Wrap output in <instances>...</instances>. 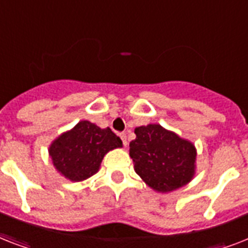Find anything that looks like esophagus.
I'll return each mask as SVG.
<instances>
[{
	"mask_svg": "<svg viewBox=\"0 0 248 248\" xmlns=\"http://www.w3.org/2000/svg\"><path fill=\"white\" fill-rule=\"evenodd\" d=\"M121 139H122V141H124V145H127L128 140H127V135L124 134V132H122V134H120Z\"/></svg>",
	"mask_w": 248,
	"mask_h": 248,
	"instance_id": "obj_1",
	"label": "esophagus"
}]
</instances>
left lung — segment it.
<instances>
[{"label": "left lung", "instance_id": "1", "mask_svg": "<svg viewBox=\"0 0 248 248\" xmlns=\"http://www.w3.org/2000/svg\"><path fill=\"white\" fill-rule=\"evenodd\" d=\"M130 143V157L136 173L157 192H172L194 176L196 148L161 124L135 128Z\"/></svg>", "mask_w": 248, "mask_h": 248}]
</instances>
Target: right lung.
<instances>
[{"label":"right lung","mask_w":248,"mask_h":248,"mask_svg":"<svg viewBox=\"0 0 248 248\" xmlns=\"http://www.w3.org/2000/svg\"><path fill=\"white\" fill-rule=\"evenodd\" d=\"M121 147L122 140L109 127L81 121L54 140L48 153L62 175L72 181H82L97 172L109 151Z\"/></svg>","instance_id":"add662e5"}]
</instances>
